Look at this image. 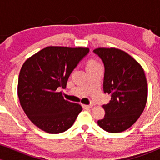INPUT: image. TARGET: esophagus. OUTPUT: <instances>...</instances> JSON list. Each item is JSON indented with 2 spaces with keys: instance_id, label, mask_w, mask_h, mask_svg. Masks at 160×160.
I'll return each instance as SVG.
<instances>
[{
  "instance_id": "1",
  "label": "esophagus",
  "mask_w": 160,
  "mask_h": 160,
  "mask_svg": "<svg viewBox=\"0 0 160 160\" xmlns=\"http://www.w3.org/2000/svg\"><path fill=\"white\" fill-rule=\"evenodd\" d=\"M93 106V104H88V105H86V104H82V108H92Z\"/></svg>"
}]
</instances>
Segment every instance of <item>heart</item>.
Instances as JSON below:
<instances>
[{
	"instance_id": "b5f03b06",
	"label": "heart",
	"mask_w": 160,
	"mask_h": 160,
	"mask_svg": "<svg viewBox=\"0 0 160 160\" xmlns=\"http://www.w3.org/2000/svg\"><path fill=\"white\" fill-rule=\"evenodd\" d=\"M95 65V63H94V62H89V63L88 64L87 66H90V65Z\"/></svg>"
}]
</instances>
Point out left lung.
<instances>
[{
  "mask_svg": "<svg viewBox=\"0 0 160 160\" xmlns=\"http://www.w3.org/2000/svg\"><path fill=\"white\" fill-rule=\"evenodd\" d=\"M104 66L103 89L111 95L104 104V117L98 126L111 133L131 127L139 118L148 99V83L141 66L124 51L115 48L93 50Z\"/></svg>",
  "mask_w": 160,
  "mask_h": 160,
  "instance_id": "1",
  "label": "left lung"
}]
</instances>
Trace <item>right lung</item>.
<instances>
[{"label":"right lung","mask_w":160,"mask_h":160,"mask_svg":"<svg viewBox=\"0 0 160 160\" xmlns=\"http://www.w3.org/2000/svg\"><path fill=\"white\" fill-rule=\"evenodd\" d=\"M89 48L48 47L25 61L18 81L20 104L32 122L50 134L65 132L82 111L66 101L58 88L65 89L69 76L88 55Z\"/></svg>","instance_id":"right-lung-1"}]
</instances>
